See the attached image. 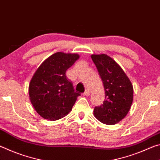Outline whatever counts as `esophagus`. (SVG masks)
<instances>
[{"instance_id": "obj_1", "label": "esophagus", "mask_w": 160, "mask_h": 160, "mask_svg": "<svg viewBox=\"0 0 160 160\" xmlns=\"http://www.w3.org/2000/svg\"><path fill=\"white\" fill-rule=\"evenodd\" d=\"M90 94V91L88 90V89H87V90H85V92L83 93V95L84 96H89Z\"/></svg>"}]
</instances>
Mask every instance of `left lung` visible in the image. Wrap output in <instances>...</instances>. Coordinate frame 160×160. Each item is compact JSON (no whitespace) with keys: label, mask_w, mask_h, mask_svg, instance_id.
Returning <instances> with one entry per match:
<instances>
[{"label":"left lung","mask_w":160,"mask_h":160,"mask_svg":"<svg viewBox=\"0 0 160 160\" xmlns=\"http://www.w3.org/2000/svg\"><path fill=\"white\" fill-rule=\"evenodd\" d=\"M104 84L105 99L95 107L94 115L107 125H114L125 118L131 107L133 88L119 65L106 54L91 56Z\"/></svg>","instance_id":"1"}]
</instances>
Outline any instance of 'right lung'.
Here are the masks:
<instances>
[{
    "mask_svg": "<svg viewBox=\"0 0 160 160\" xmlns=\"http://www.w3.org/2000/svg\"><path fill=\"white\" fill-rule=\"evenodd\" d=\"M80 56L57 52L43 62L34 72L29 85L32 106L42 118L55 121L66 116L80 94L75 92L66 70Z\"/></svg>",
    "mask_w": 160,
    "mask_h": 160,
    "instance_id": "add662e5",
    "label": "right lung"
}]
</instances>
